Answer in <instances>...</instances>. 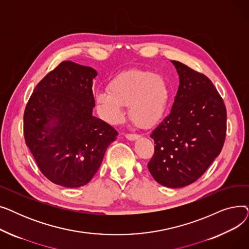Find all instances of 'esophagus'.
Instances as JSON below:
<instances>
[{"label": "esophagus", "mask_w": 249, "mask_h": 249, "mask_svg": "<svg viewBox=\"0 0 249 249\" xmlns=\"http://www.w3.org/2000/svg\"><path fill=\"white\" fill-rule=\"evenodd\" d=\"M125 137L128 139V140H131V141H134L136 139H138L140 136L138 134H126Z\"/></svg>", "instance_id": "esophagus-1"}]
</instances>
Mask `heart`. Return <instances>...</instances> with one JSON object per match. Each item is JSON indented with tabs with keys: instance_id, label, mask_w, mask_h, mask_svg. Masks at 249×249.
Returning <instances> with one entry per match:
<instances>
[{
	"instance_id": "heart-1",
	"label": "heart",
	"mask_w": 249,
	"mask_h": 249,
	"mask_svg": "<svg viewBox=\"0 0 249 249\" xmlns=\"http://www.w3.org/2000/svg\"><path fill=\"white\" fill-rule=\"evenodd\" d=\"M169 89L164 78L154 72L131 70L114 76L108 90L98 91L96 104L102 117L111 124L123 121L125 110L137 126L150 128L165 112Z\"/></svg>"
}]
</instances>
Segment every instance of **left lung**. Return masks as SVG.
Segmentation results:
<instances>
[{
  "mask_svg": "<svg viewBox=\"0 0 249 249\" xmlns=\"http://www.w3.org/2000/svg\"><path fill=\"white\" fill-rule=\"evenodd\" d=\"M172 62L179 86L171 113L150 135L155 146L147 166L159 184L176 189L197 180L220 154L227 113L223 99L205 74Z\"/></svg>",
  "mask_w": 249,
  "mask_h": 249,
  "instance_id": "8db88e82",
  "label": "left lung"
}]
</instances>
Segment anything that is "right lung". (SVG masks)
<instances>
[{
    "instance_id": "1",
    "label": "right lung",
    "mask_w": 249,
    "mask_h": 249,
    "mask_svg": "<svg viewBox=\"0 0 249 249\" xmlns=\"http://www.w3.org/2000/svg\"><path fill=\"white\" fill-rule=\"evenodd\" d=\"M89 67L62 61L35 87L24 112V137L40 172L65 188L85 186L118 132L93 116Z\"/></svg>"
}]
</instances>
